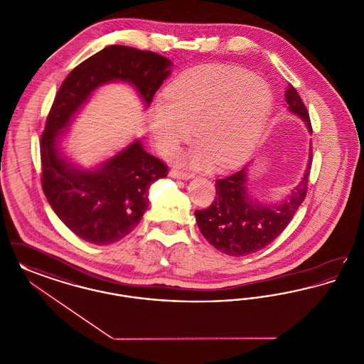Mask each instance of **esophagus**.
I'll return each instance as SVG.
<instances>
[{
    "label": "esophagus",
    "instance_id": "obj_1",
    "mask_svg": "<svg viewBox=\"0 0 364 364\" xmlns=\"http://www.w3.org/2000/svg\"><path fill=\"white\" fill-rule=\"evenodd\" d=\"M169 176H171L172 178H178V180H188V178H192V177H193L191 173H187V172H180V171H171V172H169Z\"/></svg>",
    "mask_w": 364,
    "mask_h": 364
}]
</instances>
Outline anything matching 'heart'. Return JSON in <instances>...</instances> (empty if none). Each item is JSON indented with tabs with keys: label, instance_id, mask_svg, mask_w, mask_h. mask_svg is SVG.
<instances>
[{
	"label": "heart",
	"instance_id": "heart-1",
	"mask_svg": "<svg viewBox=\"0 0 364 364\" xmlns=\"http://www.w3.org/2000/svg\"><path fill=\"white\" fill-rule=\"evenodd\" d=\"M273 109L270 86L247 70L208 65L180 75L149 113L156 150L169 154L191 136L199 141L181 161L218 171L242 165L255 150Z\"/></svg>",
	"mask_w": 364,
	"mask_h": 364
}]
</instances>
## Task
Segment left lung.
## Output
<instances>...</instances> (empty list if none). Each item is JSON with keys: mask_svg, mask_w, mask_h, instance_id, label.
Here are the masks:
<instances>
[{"mask_svg": "<svg viewBox=\"0 0 364 364\" xmlns=\"http://www.w3.org/2000/svg\"><path fill=\"white\" fill-rule=\"evenodd\" d=\"M289 113L306 124L311 134L307 109L292 85L285 91ZM311 144L307 168L294 190L279 202H260L248 191V166L215 181L217 195L205 210H196L200 233L214 248L230 257H244L269 245L294 218L307 192L311 169Z\"/></svg>", "mask_w": 364, "mask_h": 364, "instance_id": "obj_1", "label": "left lung"}]
</instances>
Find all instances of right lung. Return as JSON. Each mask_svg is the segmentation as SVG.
I'll return each mask as SVG.
<instances>
[{"label":"right lung","instance_id":"obj_1","mask_svg":"<svg viewBox=\"0 0 364 364\" xmlns=\"http://www.w3.org/2000/svg\"><path fill=\"white\" fill-rule=\"evenodd\" d=\"M172 61L156 53L113 45L91 55L60 87L41 138L42 188L57 217L80 239L97 245L119 242L138 226L151 184L168 168L139 139L92 168L72 162L61 143L76 114L100 87L122 82L151 104L172 73Z\"/></svg>","mask_w":364,"mask_h":364}]
</instances>
